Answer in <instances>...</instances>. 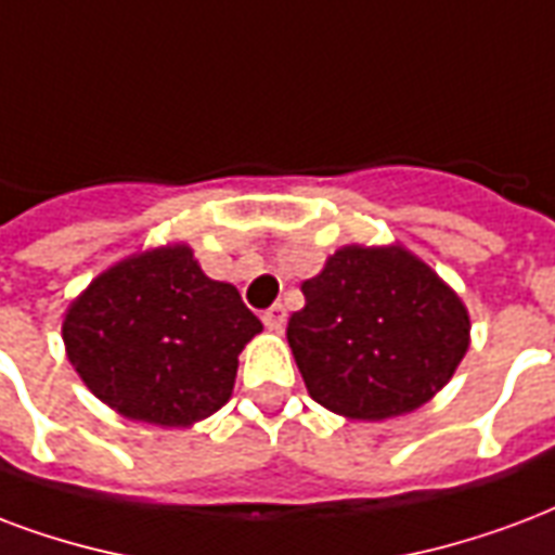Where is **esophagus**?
Masks as SVG:
<instances>
[{
    "label": "esophagus",
    "instance_id": "esophagus-1",
    "mask_svg": "<svg viewBox=\"0 0 555 555\" xmlns=\"http://www.w3.org/2000/svg\"><path fill=\"white\" fill-rule=\"evenodd\" d=\"M261 320H264V326L270 332H282L285 330V320H288V314H285V306H279V302L276 306H270Z\"/></svg>",
    "mask_w": 555,
    "mask_h": 555
}]
</instances>
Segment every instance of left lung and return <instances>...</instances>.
Returning <instances> with one entry per match:
<instances>
[{
  "mask_svg": "<svg viewBox=\"0 0 555 555\" xmlns=\"http://www.w3.org/2000/svg\"><path fill=\"white\" fill-rule=\"evenodd\" d=\"M288 320L311 400L350 421L414 412L465 359L470 318L433 267L403 246H340Z\"/></svg>",
  "mask_w": 555,
  "mask_h": 555,
  "instance_id": "obj_1",
  "label": "left lung"
}]
</instances>
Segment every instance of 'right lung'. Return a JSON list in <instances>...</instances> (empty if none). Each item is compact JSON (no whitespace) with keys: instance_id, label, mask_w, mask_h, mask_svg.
<instances>
[{"instance_id":"obj_1","label":"right lung","mask_w":555,"mask_h":555,"mask_svg":"<svg viewBox=\"0 0 555 555\" xmlns=\"http://www.w3.org/2000/svg\"><path fill=\"white\" fill-rule=\"evenodd\" d=\"M261 332L235 285L215 282L184 244L122 258L64 314L67 359L129 421L191 426L232 397L237 356Z\"/></svg>"}]
</instances>
